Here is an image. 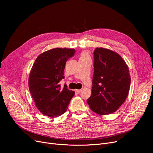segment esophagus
<instances>
[{
    "mask_svg": "<svg viewBox=\"0 0 153 153\" xmlns=\"http://www.w3.org/2000/svg\"><path fill=\"white\" fill-rule=\"evenodd\" d=\"M81 89H76L75 90V92H76V93H77V94H79V93H80V92H81Z\"/></svg>",
    "mask_w": 153,
    "mask_h": 153,
    "instance_id": "1",
    "label": "esophagus"
}]
</instances>
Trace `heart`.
<instances>
[{
    "mask_svg": "<svg viewBox=\"0 0 153 153\" xmlns=\"http://www.w3.org/2000/svg\"><path fill=\"white\" fill-rule=\"evenodd\" d=\"M87 58H90V54L89 52L88 51H84L81 53V56H80V59H85Z\"/></svg>",
    "mask_w": 153,
    "mask_h": 153,
    "instance_id": "heart-1",
    "label": "heart"
}]
</instances>
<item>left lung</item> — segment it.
<instances>
[{"mask_svg": "<svg viewBox=\"0 0 153 153\" xmlns=\"http://www.w3.org/2000/svg\"><path fill=\"white\" fill-rule=\"evenodd\" d=\"M92 94L87 100L91 109L100 115L116 111L129 93L131 77L129 68L117 53L96 48Z\"/></svg>", "mask_w": 153, "mask_h": 153, "instance_id": "1", "label": "left lung"}]
</instances>
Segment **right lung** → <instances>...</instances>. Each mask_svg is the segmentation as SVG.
<instances>
[{"instance_id": "add662e5", "label": "right lung", "mask_w": 153, "mask_h": 153, "mask_svg": "<svg viewBox=\"0 0 153 153\" xmlns=\"http://www.w3.org/2000/svg\"><path fill=\"white\" fill-rule=\"evenodd\" d=\"M76 52L73 48H56L40 54L35 61L28 77V87L36 107L44 115L59 117L66 111L75 92L59 82L69 58Z\"/></svg>"}]
</instances>
